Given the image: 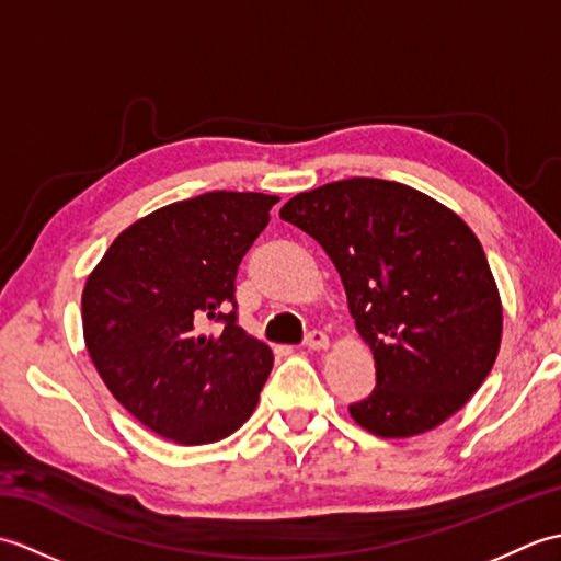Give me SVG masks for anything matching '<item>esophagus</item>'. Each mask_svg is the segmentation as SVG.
I'll return each mask as SVG.
<instances>
[{"mask_svg":"<svg viewBox=\"0 0 561 561\" xmlns=\"http://www.w3.org/2000/svg\"><path fill=\"white\" fill-rule=\"evenodd\" d=\"M306 347H308V350H313V352L328 350V347H330V340H328L325 332L313 330V332H308V337H306Z\"/></svg>","mask_w":561,"mask_h":561,"instance_id":"1","label":"esophagus"}]
</instances>
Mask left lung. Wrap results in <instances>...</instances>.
<instances>
[{
	"label": "left lung",
	"instance_id": "8db88e82",
	"mask_svg": "<svg viewBox=\"0 0 561 561\" xmlns=\"http://www.w3.org/2000/svg\"><path fill=\"white\" fill-rule=\"evenodd\" d=\"M279 217L335 262L376 388L350 404L380 438L432 432L490 376L504 308L482 243L456 211L410 185L350 178L291 197Z\"/></svg>",
	"mask_w": 561,
	"mask_h": 561
}]
</instances>
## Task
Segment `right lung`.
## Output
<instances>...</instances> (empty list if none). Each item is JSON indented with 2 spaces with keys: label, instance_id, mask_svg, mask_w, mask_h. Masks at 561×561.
<instances>
[{
  "label": "right lung",
  "instance_id": "1",
  "mask_svg": "<svg viewBox=\"0 0 561 561\" xmlns=\"http://www.w3.org/2000/svg\"><path fill=\"white\" fill-rule=\"evenodd\" d=\"M277 202L226 190L173 202L127 226L83 284V342L105 388L173 444H214L255 410L274 356L236 323L233 282Z\"/></svg>",
  "mask_w": 561,
  "mask_h": 561
}]
</instances>
